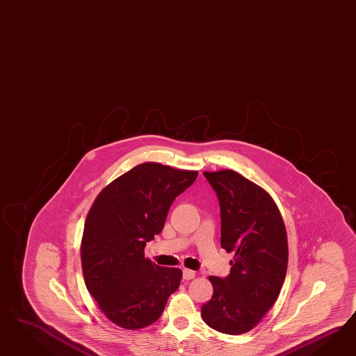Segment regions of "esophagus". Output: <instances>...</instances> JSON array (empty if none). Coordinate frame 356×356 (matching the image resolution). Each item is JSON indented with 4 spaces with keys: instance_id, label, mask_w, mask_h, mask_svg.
Returning <instances> with one entry per match:
<instances>
[{
    "instance_id": "obj_1",
    "label": "esophagus",
    "mask_w": 356,
    "mask_h": 356,
    "mask_svg": "<svg viewBox=\"0 0 356 356\" xmlns=\"http://www.w3.org/2000/svg\"><path fill=\"white\" fill-rule=\"evenodd\" d=\"M183 277H184V280H193L194 277H195V271H194V270H191V269H184L183 270Z\"/></svg>"
}]
</instances>
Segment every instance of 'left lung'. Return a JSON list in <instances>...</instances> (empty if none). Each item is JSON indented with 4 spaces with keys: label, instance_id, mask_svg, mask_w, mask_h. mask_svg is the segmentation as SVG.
Wrapping results in <instances>:
<instances>
[{
    "label": "left lung",
    "instance_id": "left-lung-1",
    "mask_svg": "<svg viewBox=\"0 0 356 356\" xmlns=\"http://www.w3.org/2000/svg\"><path fill=\"white\" fill-rule=\"evenodd\" d=\"M220 205V245L234 253L229 275L209 277L213 296L201 308L210 327L244 334L277 302L287 273V232L274 200L264 188L232 170L204 172Z\"/></svg>",
    "mask_w": 356,
    "mask_h": 356
}]
</instances>
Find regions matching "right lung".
<instances>
[{
	"label": "right lung",
	"instance_id": "obj_1",
	"mask_svg": "<svg viewBox=\"0 0 356 356\" xmlns=\"http://www.w3.org/2000/svg\"><path fill=\"white\" fill-rule=\"evenodd\" d=\"M197 176L142 163L108 184L91 206L81 241L83 278L100 311L120 327L155 323L179 289L183 271L145 259V247L162 232L175 198Z\"/></svg>",
	"mask_w": 356,
	"mask_h": 356
}]
</instances>
